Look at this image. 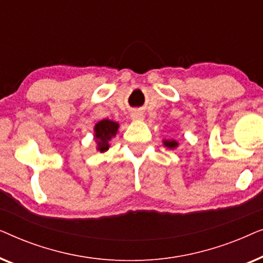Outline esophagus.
<instances>
[{
    "mask_svg": "<svg viewBox=\"0 0 263 263\" xmlns=\"http://www.w3.org/2000/svg\"><path fill=\"white\" fill-rule=\"evenodd\" d=\"M130 117H132L133 121H143V118H145V116H143V114H142V111H140V110L133 111Z\"/></svg>",
    "mask_w": 263,
    "mask_h": 263,
    "instance_id": "obj_1",
    "label": "esophagus"
}]
</instances>
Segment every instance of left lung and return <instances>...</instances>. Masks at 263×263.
Wrapping results in <instances>:
<instances>
[{
  "label": "left lung",
  "mask_w": 263,
  "mask_h": 263,
  "mask_svg": "<svg viewBox=\"0 0 263 263\" xmlns=\"http://www.w3.org/2000/svg\"><path fill=\"white\" fill-rule=\"evenodd\" d=\"M163 142H164V146H166L167 148L170 149H174L178 146V142L176 141V140H164Z\"/></svg>",
  "instance_id": "1"
}]
</instances>
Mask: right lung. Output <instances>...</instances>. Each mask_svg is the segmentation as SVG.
Returning a JSON list of instances; mask_svg holds the SVG:
<instances>
[{
  "instance_id": "1",
  "label": "right lung",
  "mask_w": 263,
  "mask_h": 263,
  "mask_svg": "<svg viewBox=\"0 0 263 263\" xmlns=\"http://www.w3.org/2000/svg\"><path fill=\"white\" fill-rule=\"evenodd\" d=\"M117 122L110 120H102L95 125V140L97 142V151L106 152L110 147V140L116 136L118 132Z\"/></svg>"
}]
</instances>
